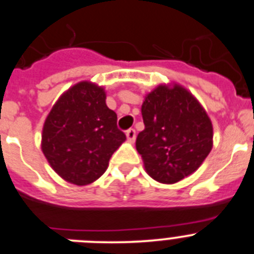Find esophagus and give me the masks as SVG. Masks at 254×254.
Here are the masks:
<instances>
[{"instance_id":"1","label":"esophagus","mask_w":254,"mask_h":254,"mask_svg":"<svg viewBox=\"0 0 254 254\" xmlns=\"http://www.w3.org/2000/svg\"><path fill=\"white\" fill-rule=\"evenodd\" d=\"M126 136H127V140L129 141V142H133L134 140H136V131H134L133 128H129L126 131Z\"/></svg>"}]
</instances>
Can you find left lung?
Returning <instances> with one entry per match:
<instances>
[{"instance_id":"obj_1","label":"left lung","mask_w":254,"mask_h":254,"mask_svg":"<svg viewBox=\"0 0 254 254\" xmlns=\"http://www.w3.org/2000/svg\"><path fill=\"white\" fill-rule=\"evenodd\" d=\"M145 129L136 138L147 174L173 185L196 172L212 149V123L187 89L159 85L141 107Z\"/></svg>"}]
</instances>
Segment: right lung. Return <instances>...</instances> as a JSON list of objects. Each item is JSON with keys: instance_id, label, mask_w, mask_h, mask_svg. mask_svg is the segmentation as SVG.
Instances as JSON below:
<instances>
[{"instance_id": "right-lung-1", "label": "right lung", "mask_w": 254, "mask_h": 254, "mask_svg": "<svg viewBox=\"0 0 254 254\" xmlns=\"http://www.w3.org/2000/svg\"><path fill=\"white\" fill-rule=\"evenodd\" d=\"M103 87L81 81L60 96L43 126L42 150L64 181L86 186L102 177L126 140Z\"/></svg>"}]
</instances>
